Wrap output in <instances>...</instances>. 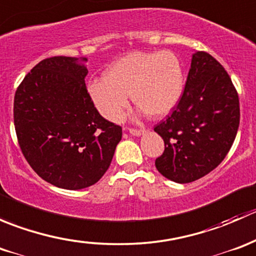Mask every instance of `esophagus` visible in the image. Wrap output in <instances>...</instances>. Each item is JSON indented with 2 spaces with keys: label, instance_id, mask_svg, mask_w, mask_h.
I'll use <instances>...</instances> for the list:
<instances>
[{
  "label": "esophagus",
  "instance_id": "esophagus-1",
  "mask_svg": "<svg viewBox=\"0 0 256 256\" xmlns=\"http://www.w3.org/2000/svg\"><path fill=\"white\" fill-rule=\"evenodd\" d=\"M144 128H128V132L134 136H140L141 134H144Z\"/></svg>",
  "mask_w": 256,
  "mask_h": 256
}]
</instances>
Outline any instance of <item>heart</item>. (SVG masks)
<instances>
[{
	"mask_svg": "<svg viewBox=\"0 0 256 256\" xmlns=\"http://www.w3.org/2000/svg\"><path fill=\"white\" fill-rule=\"evenodd\" d=\"M182 69L172 52H136L114 63L102 79L89 85V92L102 116L116 121L128 106V95L151 116H164L182 94Z\"/></svg>",
	"mask_w": 256,
	"mask_h": 256,
	"instance_id": "heart-1",
	"label": "heart"
}]
</instances>
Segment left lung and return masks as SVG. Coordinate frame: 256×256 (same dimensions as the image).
<instances>
[{"mask_svg": "<svg viewBox=\"0 0 256 256\" xmlns=\"http://www.w3.org/2000/svg\"><path fill=\"white\" fill-rule=\"evenodd\" d=\"M239 121L238 92L229 74L207 52H197L180 102L154 128L164 141L156 168L177 183L200 180L226 158Z\"/></svg>", "mask_w": 256, "mask_h": 256, "instance_id": "left-lung-1", "label": "left lung"}]
</instances>
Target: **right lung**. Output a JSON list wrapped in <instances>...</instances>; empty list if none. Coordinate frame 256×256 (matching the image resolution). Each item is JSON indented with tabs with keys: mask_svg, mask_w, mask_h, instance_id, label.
<instances>
[{
	"mask_svg": "<svg viewBox=\"0 0 256 256\" xmlns=\"http://www.w3.org/2000/svg\"><path fill=\"white\" fill-rule=\"evenodd\" d=\"M76 60L43 59L18 85L14 102L23 156L38 176L64 190L96 183L122 136V128L96 110L85 85L88 69Z\"/></svg>",
	"mask_w": 256,
	"mask_h": 256,
	"instance_id": "add662e5",
	"label": "right lung"
}]
</instances>
